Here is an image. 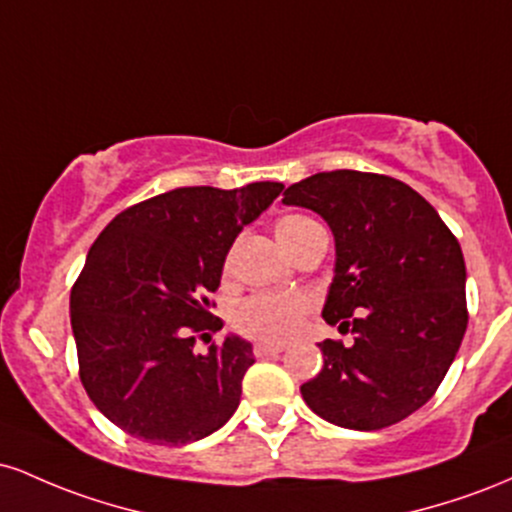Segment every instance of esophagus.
I'll list each match as a JSON object with an SVG mask.
<instances>
[{
    "instance_id": "34e87169",
    "label": "esophagus",
    "mask_w": 512,
    "mask_h": 512,
    "mask_svg": "<svg viewBox=\"0 0 512 512\" xmlns=\"http://www.w3.org/2000/svg\"><path fill=\"white\" fill-rule=\"evenodd\" d=\"M255 356L257 358H267V356H276V354H281V351H284V346H279V344H255Z\"/></svg>"
}]
</instances>
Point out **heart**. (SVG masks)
I'll return each mask as SVG.
<instances>
[{
    "label": "heart",
    "instance_id": "1",
    "mask_svg": "<svg viewBox=\"0 0 512 512\" xmlns=\"http://www.w3.org/2000/svg\"><path fill=\"white\" fill-rule=\"evenodd\" d=\"M315 226L313 219L301 214L281 216L276 221V240L284 250H289L305 228ZM313 308L308 296H276V293H255L245 298L233 310V327L245 337L264 344L289 342L301 332L305 315Z\"/></svg>",
    "mask_w": 512,
    "mask_h": 512
}]
</instances>
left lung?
<instances>
[{
  "instance_id": "obj_1",
  "label": "left lung",
  "mask_w": 512,
  "mask_h": 512,
  "mask_svg": "<svg viewBox=\"0 0 512 512\" xmlns=\"http://www.w3.org/2000/svg\"><path fill=\"white\" fill-rule=\"evenodd\" d=\"M284 204L320 214L337 262L322 317L356 334L320 342L325 366L301 385L334 426L378 431L436 395L467 330L462 248L438 211L402 180L361 170L315 173Z\"/></svg>"
}]
</instances>
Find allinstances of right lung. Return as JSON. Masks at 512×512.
<instances>
[{
    "label": "right lung",
    "mask_w": 512,
    "mask_h": 512,
    "mask_svg": "<svg viewBox=\"0 0 512 512\" xmlns=\"http://www.w3.org/2000/svg\"><path fill=\"white\" fill-rule=\"evenodd\" d=\"M281 182L238 190L178 187L117 214L88 250L69 313L79 378L98 411L129 436L187 445L233 416L252 344L211 315L233 240L281 195Z\"/></svg>",
    "instance_id": "right-lung-1"
}]
</instances>
